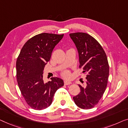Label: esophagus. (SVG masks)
I'll use <instances>...</instances> for the list:
<instances>
[{
    "label": "esophagus",
    "instance_id": "1",
    "mask_svg": "<svg viewBox=\"0 0 128 128\" xmlns=\"http://www.w3.org/2000/svg\"><path fill=\"white\" fill-rule=\"evenodd\" d=\"M71 84V82L70 81H67V80H64V84L66 85H68V84Z\"/></svg>",
    "mask_w": 128,
    "mask_h": 128
}]
</instances>
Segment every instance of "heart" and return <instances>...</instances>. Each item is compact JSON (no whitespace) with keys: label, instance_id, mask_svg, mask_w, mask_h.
Returning a JSON list of instances; mask_svg holds the SVG:
<instances>
[{"label":"heart","instance_id":"b5f03b06","mask_svg":"<svg viewBox=\"0 0 128 128\" xmlns=\"http://www.w3.org/2000/svg\"><path fill=\"white\" fill-rule=\"evenodd\" d=\"M62 75H63L64 76L66 77V78H68V77H69L70 75V73L69 71H65L63 72H62Z\"/></svg>","mask_w":128,"mask_h":128}]
</instances>
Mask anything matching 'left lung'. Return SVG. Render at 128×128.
I'll use <instances>...</instances> for the list:
<instances>
[{
  "instance_id": "8db88e82",
  "label": "left lung",
  "mask_w": 128,
  "mask_h": 128,
  "mask_svg": "<svg viewBox=\"0 0 128 128\" xmlns=\"http://www.w3.org/2000/svg\"><path fill=\"white\" fill-rule=\"evenodd\" d=\"M79 54L80 68L86 74V86L79 84L80 92L73 99L82 109H90L98 103L107 88L109 65L107 56L100 44L89 34H70Z\"/></svg>"
}]
</instances>
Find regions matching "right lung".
<instances>
[{"label":"right lung","instance_id":"1","mask_svg":"<svg viewBox=\"0 0 128 128\" xmlns=\"http://www.w3.org/2000/svg\"><path fill=\"white\" fill-rule=\"evenodd\" d=\"M63 36L48 33L34 36L24 44L17 58L16 76L19 89L28 105L36 110L49 107L56 92L64 85L63 80L57 77L44 83L42 75L53 48Z\"/></svg>","mask_w":128,"mask_h":128}]
</instances>
